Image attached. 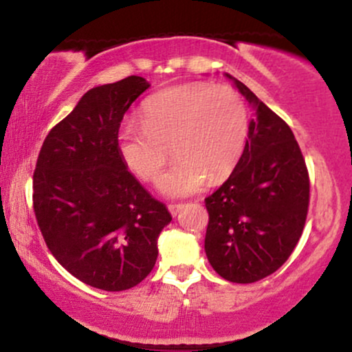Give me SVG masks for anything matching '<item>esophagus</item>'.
<instances>
[{
    "label": "esophagus",
    "mask_w": 352,
    "mask_h": 352,
    "mask_svg": "<svg viewBox=\"0 0 352 352\" xmlns=\"http://www.w3.org/2000/svg\"><path fill=\"white\" fill-rule=\"evenodd\" d=\"M182 208H184V205H182V204H170V205H168V212L172 213V217L179 215V213L182 212Z\"/></svg>",
    "instance_id": "1"
}]
</instances>
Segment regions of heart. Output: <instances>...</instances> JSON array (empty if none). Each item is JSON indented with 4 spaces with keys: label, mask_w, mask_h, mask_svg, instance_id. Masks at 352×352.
I'll use <instances>...</instances> for the list:
<instances>
[{
    "label": "heart",
    "mask_w": 352,
    "mask_h": 352,
    "mask_svg": "<svg viewBox=\"0 0 352 352\" xmlns=\"http://www.w3.org/2000/svg\"><path fill=\"white\" fill-rule=\"evenodd\" d=\"M248 134V114L235 89L207 82L165 87L142 106V124L125 122L117 135L120 157L142 180H155L168 160H179L160 180L168 195L200 190L235 168Z\"/></svg>",
    "instance_id": "b5f03b06"
}]
</instances>
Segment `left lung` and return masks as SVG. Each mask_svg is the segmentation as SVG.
Listing matches in <instances>:
<instances>
[{
  "label": "left lung",
  "mask_w": 352,
  "mask_h": 352,
  "mask_svg": "<svg viewBox=\"0 0 352 352\" xmlns=\"http://www.w3.org/2000/svg\"><path fill=\"white\" fill-rule=\"evenodd\" d=\"M238 91L256 109L235 170L205 199V253L213 270L232 283L270 276L292 256L309 207V175L289 125L243 82Z\"/></svg>",
  "instance_id": "obj_1"
}]
</instances>
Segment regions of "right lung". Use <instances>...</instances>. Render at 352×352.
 I'll return each mask as SVG.
<instances>
[{"mask_svg": "<svg viewBox=\"0 0 352 352\" xmlns=\"http://www.w3.org/2000/svg\"><path fill=\"white\" fill-rule=\"evenodd\" d=\"M148 86L129 76L87 91L46 135L34 168L33 208L47 248L72 276L104 292L147 278L172 220L117 145L124 114Z\"/></svg>", "mask_w": 352, "mask_h": 352, "instance_id": "right-lung-1", "label": "right lung"}]
</instances>
